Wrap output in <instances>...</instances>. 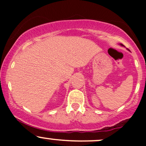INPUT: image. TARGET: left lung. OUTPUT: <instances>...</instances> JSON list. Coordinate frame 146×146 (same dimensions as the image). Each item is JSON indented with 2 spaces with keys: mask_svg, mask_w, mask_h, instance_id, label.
I'll return each instance as SVG.
<instances>
[{
  "mask_svg": "<svg viewBox=\"0 0 146 146\" xmlns=\"http://www.w3.org/2000/svg\"><path fill=\"white\" fill-rule=\"evenodd\" d=\"M121 44V46H123V44Z\"/></svg>",
  "mask_w": 146,
  "mask_h": 146,
  "instance_id": "obj_1",
  "label": "left lung"
}]
</instances>
